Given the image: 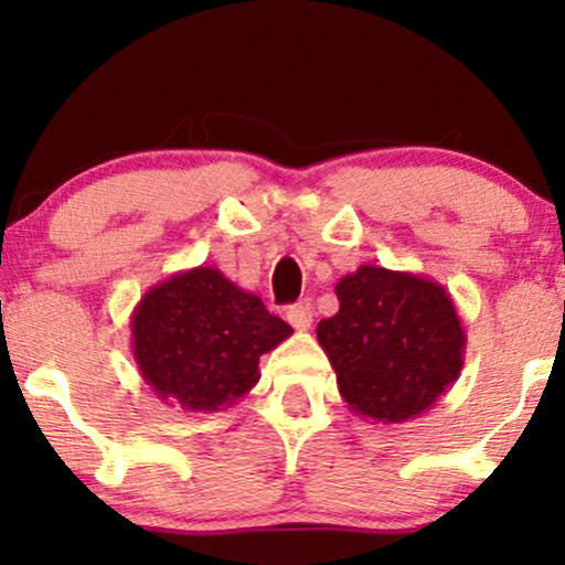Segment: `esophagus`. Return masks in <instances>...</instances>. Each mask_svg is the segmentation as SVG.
I'll return each mask as SVG.
<instances>
[{"label":"esophagus","mask_w":565,"mask_h":565,"mask_svg":"<svg viewBox=\"0 0 565 565\" xmlns=\"http://www.w3.org/2000/svg\"><path fill=\"white\" fill-rule=\"evenodd\" d=\"M288 321L298 331L311 329V323H313V306H311V300H300V303L290 306L288 308Z\"/></svg>","instance_id":"1"}]
</instances>
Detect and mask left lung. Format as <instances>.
Listing matches in <instances>:
<instances>
[{"mask_svg":"<svg viewBox=\"0 0 565 565\" xmlns=\"http://www.w3.org/2000/svg\"><path fill=\"white\" fill-rule=\"evenodd\" d=\"M339 311L316 337L352 414L401 424L427 412L458 381L466 329L443 285L362 265L337 282Z\"/></svg>","mask_w":565,"mask_h":565,"instance_id":"1","label":"left lung"}]
</instances>
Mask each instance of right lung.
I'll return each instance as SVG.
<instances>
[{
  "label": "right lung",
  "instance_id": "right-lung-1",
  "mask_svg": "<svg viewBox=\"0 0 565 565\" xmlns=\"http://www.w3.org/2000/svg\"><path fill=\"white\" fill-rule=\"evenodd\" d=\"M292 329L215 267L174 273L130 316L138 373L169 406L213 414L259 383V358Z\"/></svg>",
  "mask_w": 565,
  "mask_h": 565
}]
</instances>
